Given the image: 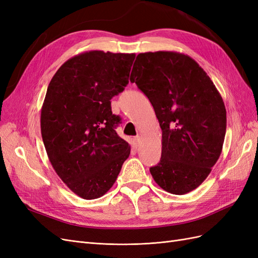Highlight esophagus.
<instances>
[{
	"instance_id": "1",
	"label": "esophagus",
	"mask_w": 258,
	"mask_h": 258,
	"mask_svg": "<svg viewBox=\"0 0 258 258\" xmlns=\"http://www.w3.org/2000/svg\"><path fill=\"white\" fill-rule=\"evenodd\" d=\"M135 145L136 146H139L140 145V142H141V137L140 136H137V137H135Z\"/></svg>"
}]
</instances>
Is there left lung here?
<instances>
[{"mask_svg": "<svg viewBox=\"0 0 258 258\" xmlns=\"http://www.w3.org/2000/svg\"><path fill=\"white\" fill-rule=\"evenodd\" d=\"M130 82L151 101L162 131L161 159L150 169L163 190L185 195L208 177L223 150L226 108L196 61L176 51L139 53Z\"/></svg>", "mask_w": 258, "mask_h": 258, "instance_id": "1", "label": "left lung"}]
</instances>
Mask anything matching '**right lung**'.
Wrapping results in <instances>:
<instances>
[{
  "label": "right lung",
  "instance_id": "right-lung-1",
  "mask_svg": "<svg viewBox=\"0 0 258 258\" xmlns=\"http://www.w3.org/2000/svg\"><path fill=\"white\" fill-rule=\"evenodd\" d=\"M136 53L90 50L72 57L51 79L41 111L46 153L77 196L102 197L114 185L130 145L116 134L111 99L126 87Z\"/></svg>",
  "mask_w": 258,
  "mask_h": 258
}]
</instances>
